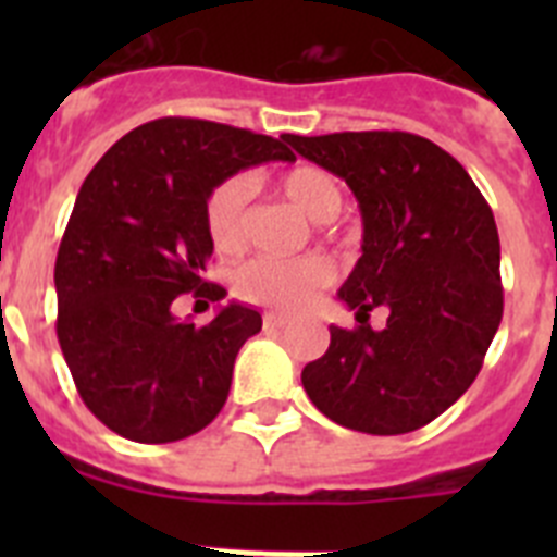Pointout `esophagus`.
Segmentation results:
<instances>
[{
    "label": "esophagus",
    "mask_w": 557,
    "mask_h": 557,
    "mask_svg": "<svg viewBox=\"0 0 557 557\" xmlns=\"http://www.w3.org/2000/svg\"><path fill=\"white\" fill-rule=\"evenodd\" d=\"M287 318L284 314H275V312H268L264 314V329H284L287 326Z\"/></svg>",
    "instance_id": "1"
}]
</instances>
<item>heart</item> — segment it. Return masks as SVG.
Instances as JSON below:
<instances>
[{"mask_svg":"<svg viewBox=\"0 0 557 557\" xmlns=\"http://www.w3.org/2000/svg\"><path fill=\"white\" fill-rule=\"evenodd\" d=\"M278 189L314 223L332 220L343 206V186L332 172L321 166H293L278 178ZM203 223L206 236L218 253L234 256L245 250L250 234V181L245 175H231L209 191ZM329 282H332V264L323 256H301V259L259 256L236 270L234 293L250 304L295 312Z\"/></svg>","mask_w":557,"mask_h":557,"instance_id":"b5f03b06","label":"heart"}]
</instances>
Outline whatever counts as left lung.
<instances>
[{"label": "left lung", "mask_w": 557, "mask_h": 557, "mask_svg": "<svg viewBox=\"0 0 557 557\" xmlns=\"http://www.w3.org/2000/svg\"><path fill=\"white\" fill-rule=\"evenodd\" d=\"M284 141L346 181L362 214V256L337 293L359 326H329V351L304 368V391L348 430H421L469 391L499 329L494 211L460 161L416 133ZM376 306L392 312L382 333L367 323Z\"/></svg>", "instance_id": "left-lung-1"}]
</instances>
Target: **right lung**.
<instances>
[{
    "instance_id": "obj_1",
    "label": "right lung",
    "mask_w": 557,
    "mask_h": 557,
    "mask_svg": "<svg viewBox=\"0 0 557 557\" xmlns=\"http://www.w3.org/2000/svg\"><path fill=\"white\" fill-rule=\"evenodd\" d=\"M264 161H295L284 136L164 116L125 133L83 181L55 259V329L77 393L116 435L172 444L223 410L262 314L231 301L195 326L172 304L184 293L225 298L203 282L214 250L206 198Z\"/></svg>"
}]
</instances>
